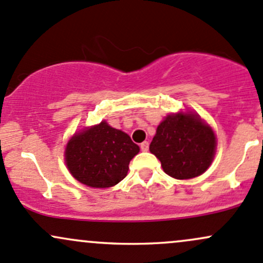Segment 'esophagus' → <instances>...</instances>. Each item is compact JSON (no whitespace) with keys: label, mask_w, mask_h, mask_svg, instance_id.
<instances>
[{"label":"esophagus","mask_w":263,"mask_h":263,"mask_svg":"<svg viewBox=\"0 0 263 263\" xmlns=\"http://www.w3.org/2000/svg\"><path fill=\"white\" fill-rule=\"evenodd\" d=\"M148 145H150V143L147 142V141H145V142H142L140 145V147H141V150L143 151V153H146V151H148Z\"/></svg>","instance_id":"34e87169"}]
</instances>
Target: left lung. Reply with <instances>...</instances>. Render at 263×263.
I'll return each instance as SVG.
<instances>
[{"label":"left lung","instance_id":"8db88e82","mask_svg":"<svg viewBox=\"0 0 263 263\" xmlns=\"http://www.w3.org/2000/svg\"><path fill=\"white\" fill-rule=\"evenodd\" d=\"M217 139L212 127L197 113L179 112L165 117L157 126L150 145L171 178L185 180L205 173L215 155Z\"/></svg>","mask_w":263,"mask_h":263}]
</instances>
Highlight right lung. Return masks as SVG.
<instances>
[{
	"label": "right lung",
	"mask_w": 263,
	"mask_h": 263,
	"mask_svg": "<svg viewBox=\"0 0 263 263\" xmlns=\"http://www.w3.org/2000/svg\"><path fill=\"white\" fill-rule=\"evenodd\" d=\"M140 147L106 121L77 132L65 147V164L74 179L90 187H110L123 180Z\"/></svg>",
	"instance_id": "add662e5"
}]
</instances>
